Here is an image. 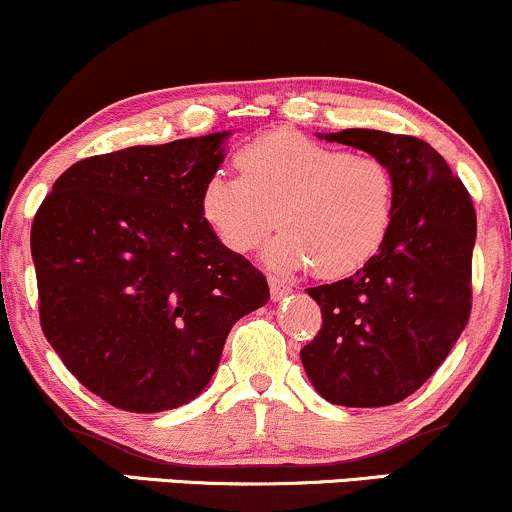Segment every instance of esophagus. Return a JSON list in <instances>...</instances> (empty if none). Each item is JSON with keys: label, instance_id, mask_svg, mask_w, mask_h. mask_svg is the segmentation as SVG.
<instances>
[{"label": "esophagus", "instance_id": "1", "mask_svg": "<svg viewBox=\"0 0 512 512\" xmlns=\"http://www.w3.org/2000/svg\"><path fill=\"white\" fill-rule=\"evenodd\" d=\"M269 291H272V301H281L291 291V286L286 281L276 279V276H269Z\"/></svg>", "mask_w": 512, "mask_h": 512}]
</instances>
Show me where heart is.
Wrapping results in <instances>:
<instances>
[{"label": "heart", "instance_id": "obj_1", "mask_svg": "<svg viewBox=\"0 0 512 512\" xmlns=\"http://www.w3.org/2000/svg\"><path fill=\"white\" fill-rule=\"evenodd\" d=\"M238 175L211 173L199 211L223 248L255 250L279 223L269 260L284 269L354 274L383 248L397 207L392 168L298 132H269L243 144Z\"/></svg>", "mask_w": 512, "mask_h": 512}]
</instances>
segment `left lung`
I'll return each instance as SVG.
<instances>
[{"mask_svg":"<svg viewBox=\"0 0 512 512\" xmlns=\"http://www.w3.org/2000/svg\"><path fill=\"white\" fill-rule=\"evenodd\" d=\"M383 158L397 182L383 248L354 276L308 289L322 327L301 349L310 383L342 407L402 402L436 373L472 313L477 214L424 139L378 129L320 134Z\"/></svg>","mask_w":512,"mask_h":512,"instance_id":"obj_1","label":"left lung"}]
</instances>
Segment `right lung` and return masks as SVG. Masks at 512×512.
<instances>
[{
	"label": "right lung",
	"mask_w": 512,
	"mask_h": 512,
	"mask_svg": "<svg viewBox=\"0 0 512 512\" xmlns=\"http://www.w3.org/2000/svg\"><path fill=\"white\" fill-rule=\"evenodd\" d=\"M228 132L67 168L31 228L40 327L86 390L154 414L202 395L228 332L269 286L199 211Z\"/></svg>",
	"instance_id": "add662e5"
}]
</instances>
